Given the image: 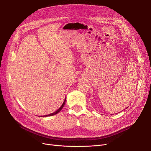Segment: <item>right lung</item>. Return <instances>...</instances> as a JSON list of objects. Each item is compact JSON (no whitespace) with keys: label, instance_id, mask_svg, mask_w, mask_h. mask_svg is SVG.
I'll use <instances>...</instances> for the list:
<instances>
[{"label":"right lung","instance_id":"right-lung-1","mask_svg":"<svg viewBox=\"0 0 151 151\" xmlns=\"http://www.w3.org/2000/svg\"><path fill=\"white\" fill-rule=\"evenodd\" d=\"M65 101H66V98H65V100H64V101H63V103L62 104V105H61V106L56 111H55L54 113H51V114H48V115H46V116H53V115H55V114H56L57 113H58L59 112H60V111H61V109H62V108L63 107V106H64V105H65Z\"/></svg>","mask_w":151,"mask_h":151}]
</instances>
